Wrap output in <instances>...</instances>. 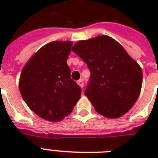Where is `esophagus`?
Returning a JSON list of instances; mask_svg holds the SVG:
<instances>
[{"instance_id":"34e87169","label":"esophagus","mask_w":158,"mask_h":158,"mask_svg":"<svg viewBox=\"0 0 158 158\" xmlns=\"http://www.w3.org/2000/svg\"><path fill=\"white\" fill-rule=\"evenodd\" d=\"M77 83H78V84H79V86L81 87V88L84 87V81H83V79H79V80L77 81Z\"/></svg>"}]
</instances>
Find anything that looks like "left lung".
<instances>
[{"instance_id":"obj_1","label":"left lung","mask_w":158,"mask_h":158,"mask_svg":"<svg viewBox=\"0 0 158 158\" xmlns=\"http://www.w3.org/2000/svg\"><path fill=\"white\" fill-rule=\"evenodd\" d=\"M91 73L84 91L97 112L107 118L125 115L136 102L143 72L123 47L108 36L79 41L72 48Z\"/></svg>"}]
</instances>
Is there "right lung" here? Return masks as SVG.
Listing matches in <instances>:
<instances>
[{"instance_id":"1","label":"right lung","mask_w":158,"mask_h":158,"mask_svg":"<svg viewBox=\"0 0 158 158\" xmlns=\"http://www.w3.org/2000/svg\"><path fill=\"white\" fill-rule=\"evenodd\" d=\"M72 44L48 43L31 57L21 72L22 98L33 112L47 120H62L80 98L81 88L70 78L67 64Z\"/></svg>"}]
</instances>
